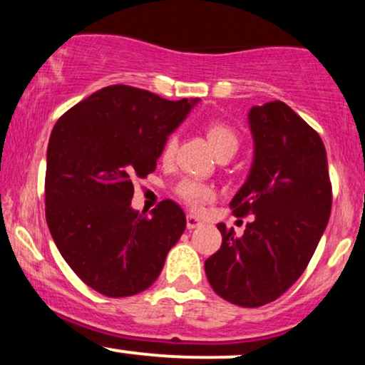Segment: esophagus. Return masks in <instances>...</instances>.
<instances>
[{"mask_svg":"<svg viewBox=\"0 0 365 365\" xmlns=\"http://www.w3.org/2000/svg\"><path fill=\"white\" fill-rule=\"evenodd\" d=\"M199 226H202V221L199 220V217L188 215L187 216V228L188 230H194V228H199Z\"/></svg>","mask_w":365,"mask_h":365,"instance_id":"esophagus-1","label":"esophagus"}]
</instances>
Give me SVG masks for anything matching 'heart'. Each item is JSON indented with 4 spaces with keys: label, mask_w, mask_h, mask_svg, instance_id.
Masks as SVG:
<instances>
[{
    "label": "heart",
    "mask_w": 365,
    "mask_h": 365,
    "mask_svg": "<svg viewBox=\"0 0 365 365\" xmlns=\"http://www.w3.org/2000/svg\"><path fill=\"white\" fill-rule=\"evenodd\" d=\"M206 137L217 158L225 156V154H235L238 149V135L235 130L225 123L207 125ZM175 150H177V137L170 135L161 149L163 161H171L175 156ZM177 195L188 207L194 209V211H200L207 202L215 199V188L207 183L197 182V180H183L178 183Z\"/></svg>",
    "instance_id": "heart-1"
}]
</instances>
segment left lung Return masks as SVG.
Listing matches in <instances>:
<instances>
[{"label":"left lung","mask_w":365,"mask_h":365,"mask_svg":"<svg viewBox=\"0 0 365 365\" xmlns=\"http://www.w3.org/2000/svg\"><path fill=\"white\" fill-rule=\"evenodd\" d=\"M254 161L230 206L252 216L244 235L223 223L221 249L204 262L212 290L242 307L269 304L311 261L331 212L328 158L319 133L282 101L252 106Z\"/></svg>","instance_id":"obj_1"}]
</instances>
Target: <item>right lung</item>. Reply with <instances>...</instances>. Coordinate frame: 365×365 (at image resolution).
Returning <instances> with one entry per match:
<instances>
[{
  "instance_id": "obj_1",
  "label": "right lung",
  "mask_w": 365,
  "mask_h": 365,
  "mask_svg": "<svg viewBox=\"0 0 365 365\" xmlns=\"http://www.w3.org/2000/svg\"><path fill=\"white\" fill-rule=\"evenodd\" d=\"M197 103L110 86L54 125L46 221L63 259L92 290L113 299L144 292L182 237V207L166 199L150 216L140 215L132 207L133 182L156 170L165 140Z\"/></svg>"
}]
</instances>
